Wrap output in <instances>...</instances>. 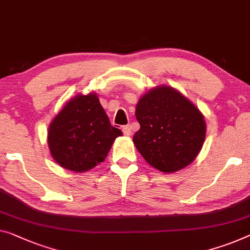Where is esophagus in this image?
<instances>
[{
  "mask_svg": "<svg viewBox=\"0 0 250 250\" xmlns=\"http://www.w3.org/2000/svg\"><path fill=\"white\" fill-rule=\"evenodd\" d=\"M122 131L125 136H130L132 133V129H131V125H125L122 126Z\"/></svg>",
  "mask_w": 250,
  "mask_h": 250,
  "instance_id": "obj_1",
  "label": "esophagus"
}]
</instances>
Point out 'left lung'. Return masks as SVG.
Returning <instances> with one entry per match:
<instances>
[{
  "label": "left lung",
  "mask_w": 250,
  "mask_h": 250,
  "mask_svg": "<svg viewBox=\"0 0 250 250\" xmlns=\"http://www.w3.org/2000/svg\"><path fill=\"white\" fill-rule=\"evenodd\" d=\"M140 129L133 144L149 165L163 173L188 166L207 135L204 115L194 103L169 85L152 87L136 105Z\"/></svg>",
  "instance_id": "obj_1"
}]
</instances>
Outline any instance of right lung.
I'll use <instances>...</instances> for the list:
<instances>
[{"mask_svg": "<svg viewBox=\"0 0 250 250\" xmlns=\"http://www.w3.org/2000/svg\"><path fill=\"white\" fill-rule=\"evenodd\" d=\"M120 129L111 125L95 92L74 96L53 119L48 147L62 168L84 173L104 162Z\"/></svg>", "mask_w": 250, "mask_h": 250, "instance_id": "obj_1", "label": "right lung"}]
</instances>
